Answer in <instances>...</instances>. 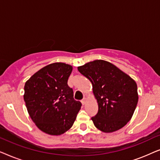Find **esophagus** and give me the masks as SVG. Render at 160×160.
<instances>
[{"label": "esophagus", "mask_w": 160, "mask_h": 160, "mask_svg": "<svg viewBox=\"0 0 160 160\" xmlns=\"http://www.w3.org/2000/svg\"><path fill=\"white\" fill-rule=\"evenodd\" d=\"M81 102H82V104L83 105V106H84V105H85V103H86V99L84 98V99H83L82 101H81Z\"/></svg>", "instance_id": "1"}]
</instances>
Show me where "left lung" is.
Returning <instances> with one entry per match:
<instances>
[{
  "label": "left lung",
  "instance_id": "1",
  "mask_svg": "<svg viewBox=\"0 0 160 160\" xmlns=\"http://www.w3.org/2000/svg\"><path fill=\"white\" fill-rule=\"evenodd\" d=\"M78 71L90 81L98 104V112L92 117L103 132H113L126 125L138 101L136 82L112 63L102 60L87 62Z\"/></svg>",
  "mask_w": 160,
  "mask_h": 160
}]
</instances>
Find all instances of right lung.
<instances>
[{"instance_id": "obj_1", "label": "right lung", "mask_w": 160, "mask_h": 160, "mask_svg": "<svg viewBox=\"0 0 160 160\" xmlns=\"http://www.w3.org/2000/svg\"><path fill=\"white\" fill-rule=\"evenodd\" d=\"M73 67L63 62L47 65L25 84L24 100L28 112L39 130L60 135L73 126L82 103L73 99L68 85Z\"/></svg>"}]
</instances>
